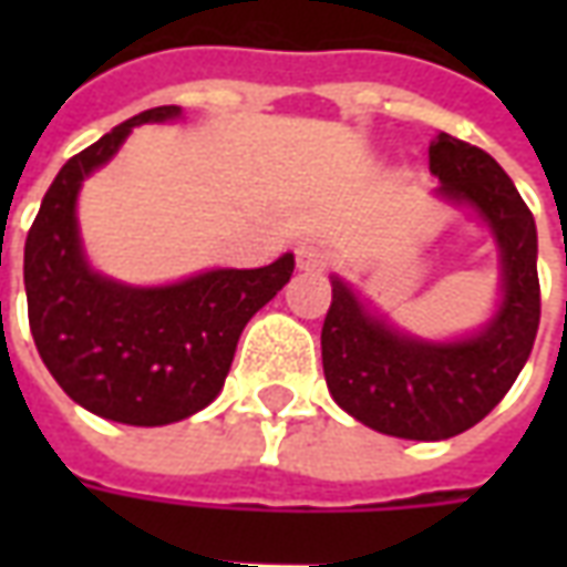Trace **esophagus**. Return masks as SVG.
<instances>
[{"label":"esophagus","mask_w":567,"mask_h":567,"mask_svg":"<svg viewBox=\"0 0 567 567\" xmlns=\"http://www.w3.org/2000/svg\"><path fill=\"white\" fill-rule=\"evenodd\" d=\"M295 255H297V267H300V270H324V267H328V255H324V248L312 246V243H300Z\"/></svg>","instance_id":"esophagus-1"}]
</instances>
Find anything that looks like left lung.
Returning a JSON list of instances; mask_svg holds the SVG:
<instances>
[{"mask_svg": "<svg viewBox=\"0 0 567 567\" xmlns=\"http://www.w3.org/2000/svg\"><path fill=\"white\" fill-rule=\"evenodd\" d=\"M427 166L434 197L471 209L498 251V297L480 328L422 337L398 328L343 276L321 328L328 392L380 434L446 440L488 416L525 368L540 321L537 227L511 175L476 145L437 133Z\"/></svg>", "mask_w": 567, "mask_h": 567, "instance_id": "1", "label": "left lung"}]
</instances>
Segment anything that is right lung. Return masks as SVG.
<instances>
[{"instance_id":"right-lung-1","label":"right lung","mask_w":567,"mask_h":567,"mask_svg":"<svg viewBox=\"0 0 567 567\" xmlns=\"http://www.w3.org/2000/svg\"><path fill=\"white\" fill-rule=\"evenodd\" d=\"M178 117V105L140 112L66 161L23 248L30 331L44 368L75 404L121 425H173L209 406L248 319L295 272L291 251L258 270L212 267L166 285H130L93 267L79 224L84 178L115 157L133 127Z\"/></svg>"}]
</instances>
